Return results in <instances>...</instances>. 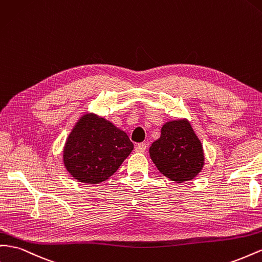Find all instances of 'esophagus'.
I'll return each mask as SVG.
<instances>
[{"mask_svg":"<svg viewBox=\"0 0 262 262\" xmlns=\"http://www.w3.org/2000/svg\"><path fill=\"white\" fill-rule=\"evenodd\" d=\"M146 146H147L146 143H139L136 147V151L138 153H144L145 150H146Z\"/></svg>","mask_w":262,"mask_h":262,"instance_id":"obj_1","label":"esophagus"}]
</instances>
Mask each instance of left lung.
Wrapping results in <instances>:
<instances>
[{
	"label": "left lung",
	"mask_w": 262,
	"mask_h": 262,
	"mask_svg": "<svg viewBox=\"0 0 262 262\" xmlns=\"http://www.w3.org/2000/svg\"><path fill=\"white\" fill-rule=\"evenodd\" d=\"M150 157L159 171L176 183L193 180L204 165L203 145L187 120H174L162 126L160 139L150 147Z\"/></svg>",
	"instance_id": "1"
}]
</instances>
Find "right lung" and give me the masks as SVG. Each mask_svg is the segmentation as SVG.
<instances>
[{"instance_id":"add662e5","label":"right lung","mask_w":262,"mask_h":262,"mask_svg":"<svg viewBox=\"0 0 262 262\" xmlns=\"http://www.w3.org/2000/svg\"><path fill=\"white\" fill-rule=\"evenodd\" d=\"M133 150L126 133L103 118L82 116L63 147V164L73 178L98 184L114 175Z\"/></svg>"}]
</instances>
